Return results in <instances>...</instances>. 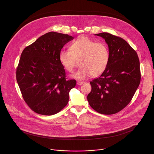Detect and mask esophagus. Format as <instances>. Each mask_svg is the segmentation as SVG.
I'll return each mask as SVG.
<instances>
[{
	"instance_id": "esophagus-1",
	"label": "esophagus",
	"mask_w": 154,
	"mask_h": 154,
	"mask_svg": "<svg viewBox=\"0 0 154 154\" xmlns=\"http://www.w3.org/2000/svg\"><path fill=\"white\" fill-rule=\"evenodd\" d=\"M83 83H84L83 82H80V81H79V82H77V84L78 85H82L83 84Z\"/></svg>"
}]
</instances>
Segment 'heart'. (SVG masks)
<instances>
[{
    "label": "heart",
    "instance_id": "obj_1",
    "mask_svg": "<svg viewBox=\"0 0 154 154\" xmlns=\"http://www.w3.org/2000/svg\"><path fill=\"white\" fill-rule=\"evenodd\" d=\"M59 59L64 68L69 72L74 71L80 62L82 66L73 77L83 80L90 75L98 76L105 71L109 53L106 44L83 36L72 42L70 49L61 50Z\"/></svg>",
    "mask_w": 154,
    "mask_h": 154
}]
</instances>
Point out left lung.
I'll return each instance as SVG.
<instances>
[{
	"label": "left lung",
	"instance_id": "1",
	"mask_svg": "<svg viewBox=\"0 0 154 154\" xmlns=\"http://www.w3.org/2000/svg\"><path fill=\"white\" fill-rule=\"evenodd\" d=\"M95 35L106 42L109 60L102 75L90 82L91 91L87 100L97 112L113 115L130 103L139 86L140 61L136 51L124 39L105 32Z\"/></svg>",
	"mask_w": 154,
	"mask_h": 154
}]
</instances>
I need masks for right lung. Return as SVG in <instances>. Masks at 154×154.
Instances as JSON below:
<instances>
[{
  "mask_svg": "<svg viewBox=\"0 0 154 154\" xmlns=\"http://www.w3.org/2000/svg\"><path fill=\"white\" fill-rule=\"evenodd\" d=\"M74 38L51 32L26 47L16 69L22 96L31 109L42 115L60 112L68 103L75 80H67L59 59L63 46Z\"/></svg>",
  "mask_w": 154,
  "mask_h": 154,
  "instance_id": "obj_1",
  "label": "right lung"
}]
</instances>
